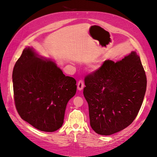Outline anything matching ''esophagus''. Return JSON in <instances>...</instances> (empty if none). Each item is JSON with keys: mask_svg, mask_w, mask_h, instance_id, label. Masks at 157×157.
<instances>
[{"mask_svg": "<svg viewBox=\"0 0 157 157\" xmlns=\"http://www.w3.org/2000/svg\"><path fill=\"white\" fill-rule=\"evenodd\" d=\"M84 84L83 81L82 80H79L78 81V90H79V91L82 90V89L84 87Z\"/></svg>", "mask_w": 157, "mask_h": 157, "instance_id": "1", "label": "esophagus"}]
</instances>
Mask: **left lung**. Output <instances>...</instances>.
Masks as SVG:
<instances>
[{
  "label": "left lung",
  "mask_w": 157,
  "mask_h": 157,
  "mask_svg": "<svg viewBox=\"0 0 157 157\" xmlns=\"http://www.w3.org/2000/svg\"><path fill=\"white\" fill-rule=\"evenodd\" d=\"M84 83L91 128L100 135L109 136L128 127L137 117L147 77L139 56L132 52L116 63L105 60L85 77Z\"/></svg>",
  "instance_id": "8db88e82"
}]
</instances>
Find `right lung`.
<instances>
[{"mask_svg":"<svg viewBox=\"0 0 157 157\" xmlns=\"http://www.w3.org/2000/svg\"><path fill=\"white\" fill-rule=\"evenodd\" d=\"M12 81L15 107L22 119L43 132L62 126L67 103L76 92L73 78L27 47L15 63Z\"/></svg>","mask_w":157,"mask_h":157,"instance_id":"right-lung-1","label":"right lung"}]
</instances>
